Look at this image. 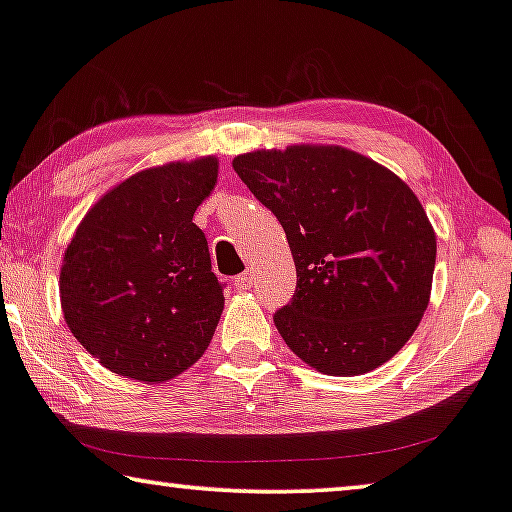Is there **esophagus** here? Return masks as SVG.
I'll list each match as a JSON object with an SVG mask.
<instances>
[{"label":"esophagus","instance_id":"1","mask_svg":"<svg viewBox=\"0 0 512 512\" xmlns=\"http://www.w3.org/2000/svg\"><path fill=\"white\" fill-rule=\"evenodd\" d=\"M253 282H255V273L246 271V273H241V276H236L234 285H236V289H250L253 287Z\"/></svg>","mask_w":512,"mask_h":512}]
</instances>
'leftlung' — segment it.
I'll list each match as a JSON object with an SVG mask.
<instances>
[{"instance_id": "obj_1", "label": "left lung", "mask_w": 512, "mask_h": 512, "mask_svg": "<svg viewBox=\"0 0 512 512\" xmlns=\"http://www.w3.org/2000/svg\"><path fill=\"white\" fill-rule=\"evenodd\" d=\"M234 172L271 209L296 266L282 340L319 372L363 375L414 335L430 301L437 236L407 183L342 147L250 151Z\"/></svg>"}]
</instances>
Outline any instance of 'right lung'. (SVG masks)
I'll return each instance as SVG.
<instances>
[{
    "label": "right lung",
    "mask_w": 512,
    "mask_h": 512,
    "mask_svg": "<svg viewBox=\"0 0 512 512\" xmlns=\"http://www.w3.org/2000/svg\"><path fill=\"white\" fill-rule=\"evenodd\" d=\"M216 179L213 156L149 167L82 218L59 296L68 329L103 368L163 384L207 352L225 296L193 216Z\"/></svg>",
    "instance_id": "add662e5"
}]
</instances>
